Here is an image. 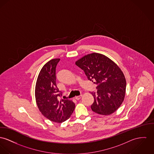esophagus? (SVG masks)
<instances>
[{
  "label": "esophagus",
  "mask_w": 154,
  "mask_h": 154,
  "mask_svg": "<svg viewBox=\"0 0 154 154\" xmlns=\"http://www.w3.org/2000/svg\"><path fill=\"white\" fill-rule=\"evenodd\" d=\"M82 95H79V96H76V97H75V98L77 100H80V99L82 98Z\"/></svg>",
  "instance_id": "esophagus-1"
}]
</instances>
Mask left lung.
Returning a JSON list of instances; mask_svg holds the SVG:
<instances>
[{
  "label": "left lung",
  "instance_id": "obj_1",
  "mask_svg": "<svg viewBox=\"0 0 154 154\" xmlns=\"http://www.w3.org/2000/svg\"><path fill=\"white\" fill-rule=\"evenodd\" d=\"M88 80L97 84V92L91 93L94 101L91 108L100 115L108 116L119 109L125 95L126 80L123 72L105 55L93 53L75 61Z\"/></svg>",
  "mask_w": 154,
  "mask_h": 154
}]
</instances>
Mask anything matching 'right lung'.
Returning <instances> with one entry per match:
<instances>
[{
    "instance_id": "obj_1",
    "label": "right lung",
    "mask_w": 154,
    "mask_h": 154,
    "mask_svg": "<svg viewBox=\"0 0 154 154\" xmlns=\"http://www.w3.org/2000/svg\"><path fill=\"white\" fill-rule=\"evenodd\" d=\"M60 60H51L43 66L35 87V101L39 111L46 118L57 123L69 119L75 108L72 100H59L61 93L56 83V68Z\"/></svg>"
}]
</instances>
